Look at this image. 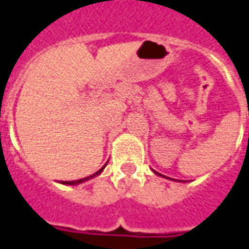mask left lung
<instances>
[{"instance_id":"8db88e82","label":"left lung","mask_w":249,"mask_h":249,"mask_svg":"<svg viewBox=\"0 0 249 249\" xmlns=\"http://www.w3.org/2000/svg\"><path fill=\"white\" fill-rule=\"evenodd\" d=\"M153 172H155V171H153ZM157 175V176H161V175H160V173H157V172H155Z\"/></svg>"}]
</instances>
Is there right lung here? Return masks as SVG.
Returning <instances> with one entry per match:
<instances>
[{"instance_id":"1","label":"right lung","mask_w":249,"mask_h":249,"mask_svg":"<svg viewBox=\"0 0 249 249\" xmlns=\"http://www.w3.org/2000/svg\"><path fill=\"white\" fill-rule=\"evenodd\" d=\"M105 167H107V164H105V165H104L101 169H98L97 172L93 173L92 176H88V178H81V180H76V181H62V184H65V185H77V184H81V183H84V181H88V180H90V178H96V176H98V175H101V172H103L104 168H105Z\"/></svg>"}]
</instances>
